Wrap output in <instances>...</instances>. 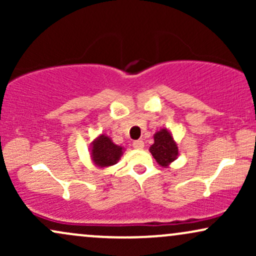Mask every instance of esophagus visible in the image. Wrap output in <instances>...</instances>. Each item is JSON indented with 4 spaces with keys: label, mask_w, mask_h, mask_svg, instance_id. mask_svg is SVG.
Returning a JSON list of instances; mask_svg holds the SVG:
<instances>
[{
    "label": "esophagus",
    "mask_w": 256,
    "mask_h": 256,
    "mask_svg": "<svg viewBox=\"0 0 256 256\" xmlns=\"http://www.w3.org/2000/svg\"><path fill=\"white\" fill-rule=\"evenodd\" d=\"M132 146H134V149H143L144 148V142H143L142 140H134Z\"/></svg>",
    "instance_id": "esophagus-1"
}]
</instances>
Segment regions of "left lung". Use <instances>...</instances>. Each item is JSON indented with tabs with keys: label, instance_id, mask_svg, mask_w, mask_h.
I'll return each instance as SVG.
<instances>
[{
	"label": "left lung",
	"instance_id": "obj_1",
	"mask_svg": "<svg viewBox=\"0 0 256 256\" xmlns=\"http://www.w3.org/2000/svg\"><path fill=\"white\" fill-rule=\"evenodd\" d=\"M156 162L162 167H168L178 158V146L173 140L171 131L161 128L155 132L154 143L149 148Z\"/></svg>",
	"mask_w": 256,
	"mask_h": 256
}]
</instances>
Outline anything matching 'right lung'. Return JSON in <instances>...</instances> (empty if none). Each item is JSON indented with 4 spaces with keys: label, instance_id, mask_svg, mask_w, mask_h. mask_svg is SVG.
Segmentation results:
<instances>
[{
    "label": "right lung",
    "instance_id": "obj_1",
    "mask_svg": "<svg viewBox=\"0 0 256 256\" xmlns=\"http://www.w3.org/2000/svg\"><path fill=\"white\" fill-rule=\"evenodd\" d=\"M124 148L116 146L106 134H100L92 140L90 146V158L92 160L94 165L98 166V168H106L116 165L122 158Z\"/></svg>",
    "mask_w": 256,
    "mask_h": 256
}]
</instances>
